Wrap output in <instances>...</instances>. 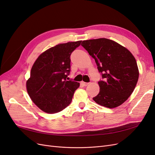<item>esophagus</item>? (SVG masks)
Masks as SVG:
<instances>
[{"instance_id": "esophagus-1", "label": "esophagus", "mask_w": 155, "mask_h": 155, "mask_svg": "<svg viewBox=\"0 0 155 155\" xmlns=\"http://www.w3.org/2000/svg\"><path fill=\"white\" fill-rule=\"evenodd\" d=\"M81 85H83V86H85V87H86V86H87L88 84H89V83H87V82H84V81H81Z\"/></svg>"}]
</instances>
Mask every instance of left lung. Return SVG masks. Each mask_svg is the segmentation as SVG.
<instances>
[{
  "instance_id": "1",
  "label": "left lung",
  "mask_w": 155,
  "mask_h": 155,
  "mask_svg": "<svg viewBox=\"0 0 155 155\" xmlns=\"http://www.w3.org/2000/svg\"><path fill=\"white\" fill-rule=\"evenodd\" d=\"M81 46L95 60L101 79L100 92L93 97L97 104L114 108L133 93L139 72L133 54L116 42L105 38L83 41Z\"/></svg>"
}]
</instances>
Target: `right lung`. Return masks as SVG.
I'll use <instances>...</instances> for the list:
<instances>
[{
  "mask_svg": "<svg viewBox=\"0 0 155 155\" xmlns=\"http://www.w3.org/2000/svg\"><path fill=\"white\" fill-rule=\"evenodd\" d=\"M81 41L51 47L41 54L31 68L26 82L28 93L40 109L50 114L63 110L72 101L79 83L67 81L70 55Z\"/></svg>",
  "mask_w": 155,
  "mask_h": 155,
  "instance_id": "add662e5",
  "label": "right lung"
}]
</instances>
